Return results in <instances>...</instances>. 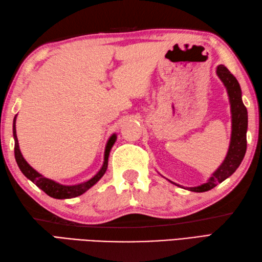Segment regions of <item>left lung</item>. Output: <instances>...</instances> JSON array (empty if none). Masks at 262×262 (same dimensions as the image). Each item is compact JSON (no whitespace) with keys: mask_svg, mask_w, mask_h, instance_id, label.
Listing matches in <instances>:
<instances>
[{"mask_svg":"<svg viewBox=\"0 0 262 262\" xmlns=\"http://www.w3.org/2000/svg\"><path fill=\"white\" fill-rule=\"evenodd\" d=\"M216 74L223 82L229 96L232 115V132L229 151L222 164L209 177L205 183L197 187H183L172 182L173 185L181 187L193 192H205L217 186V183L223 182L231 177L240 166L247 151V130H248V111L242 101V91L240 84L234 75L227 70L224 65H219L216 68Z\"/></svg>","mask_w":262,"mask_h":262,"instance_id":"8db88e82","label":"left lung"}]
</instances>
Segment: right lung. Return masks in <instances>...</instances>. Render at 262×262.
Segmentation results:
<instances>
[{
	"instance_id": "right-lung-1",
	"label": "right lung",
	"mask_w": 262,
	"mask_h": 262,
	"mask_svg": "<svg viewBox=\"0 0 262 262\" xmlns=\"http://www.w3.org/2000/svg\"><path fill=\"white\" fill-rule=\"evenodd\" d=\"M15 119L16 116L13 119V138H14V158L16 161V164H18L19 169L21 170L22 173H24L28 179L32 181L35 185L40 188L43 192H46L48 196L56 199H69V198H74L77 196H81L82 193L88 191L92 186L96 185V183L101 179L103 174L105 173L108 168V159L111 148H113L115 142L117 141V135L113 134L107 142V145H105L104 149V158H103V164L96 174H94L91 179L86 181H83L81 183H76V185H62L55 180L49 179V178L43 177L42 174L39 173L32 166L27 162L25 160L24 155H22L20 147H19V142L18 137H16V130H15Z\"/></svg>"
}]
</instances>
